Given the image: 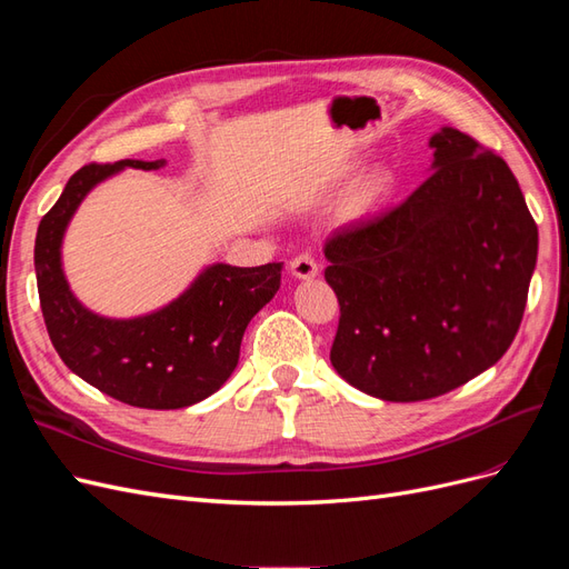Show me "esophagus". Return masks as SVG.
Instances as JSON below:
<instances>
[{
  "label": "esophagus",
  "instance_id": "esophagus-1",
  "mask_svg": "<svg viewBox=\"0 0 569 569\" xmlns=\"http://www.w3.org/2000/svg\"><path fill=\"white\" fill-rule=\"evenodd\" d=\"M289 270H291V274H295V278H299V280H311V278H316V274H318V261H316V256H313L311 251H303V253L295 256V258H291V263H289Z\"/></svg>",
  "mask_w": 569,
  "mask_h": 569
}]
</instances>
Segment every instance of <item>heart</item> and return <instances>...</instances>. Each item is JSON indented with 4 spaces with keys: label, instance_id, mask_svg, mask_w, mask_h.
Here are the masks:
<instances>
[{
    "label": "heart",
    "instance_id": "1",
    "mask_svg": "<svg viewBox=\"0 0 569 569\" xmlns=\"http://www.w3.org/2000/svg\"><path fill=\"white\" fill-rule=\"evenodd\" d=\"M393 187V178L389 170H375V173L363 182V187L358 189V194L353 199V211L356 213H368L372 211L377 203H380Z\"/></svg>",
    "mask_w": 569,
    "mask_h": 569
}]
</instances>
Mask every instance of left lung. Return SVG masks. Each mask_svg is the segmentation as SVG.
<instances>
[{
	"label": "left lung",
	"instance_id": "left-lung-1",
	"mask_svg": "<svg viewBox=\"0 0 569 569\" xmlns=\"http://www.w3.org/2000/svg\"><path fill=\"white\" fill-rule=\"evenodd\" d=\"M432 173L325 242L339 301L330 360L356 389L410 403L470 382L520 330L539 230L508 163L441 128Z\"/></svg>",
	"mask_w": 569,
	"mask_h": 569
}]
</instances>
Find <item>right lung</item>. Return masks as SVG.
<instances>
[{"instance_id":"1","label":"right lung","mask_w":569,"mask_h":569,"mask_svg":"<svg viewBox=\"0 0 569 569\" xmlns=\"http://www.w3.org/2000/svg\"><path fill=\"white\" fill-rule=\"evenodd\" d=\"M163 163L123 159L82 166L40 220L36 239L42 316L63 363L111 399L151 410L199 403L226 385L249 320L278 295L282 272V263H216L157 313L111 320L88 311L71 295L61 270L68 220L97 182L123 168L157 170Z\"/></svg>"}]
</instances>
